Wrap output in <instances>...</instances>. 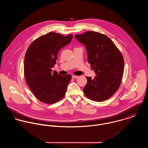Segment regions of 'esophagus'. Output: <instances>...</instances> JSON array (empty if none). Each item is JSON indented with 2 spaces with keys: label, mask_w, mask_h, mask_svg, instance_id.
I'll return each instance as SVG.
<instances>
[{
  "label": "esophagus",
  "mask_w": 148,
  "mask_h": 148,
  "mask_svg": "<svg viewBox=\"0 0 148 148\" xmlns=\"http://www.w3.org/2000/svg\"><path fill=\"white\" fill-rule=\"evenodd\" d=\"M72 79H75L78 78V77H79V76H76V75H72Z\"/></svg>",
  "instance_id": "obj_1"
}]
</instances>
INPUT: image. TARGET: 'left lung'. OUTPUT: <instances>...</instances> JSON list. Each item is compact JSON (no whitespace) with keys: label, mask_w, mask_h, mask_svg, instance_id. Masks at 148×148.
I'll use <instances>...</instances> for the list:
<instances>
[{"label":"left lung","mask_w":148,"mask_h":148,"mask_svg":"<svg viewBox=\"0 0 148 148\" xmlns=\"http://www.w3.org/2000/svg\"><path fill=\"white\" fill-rule=\"evenodd\" d=\"M75 38L85 46L88 63L96 75L93 79L86 77L85 95L95 101H105L120 86L124 65L123 56L113 42L104 34L89 31L76 35Z\"/></svg>","instance_id":"obj_1"}]
</instances>
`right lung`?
Returning a JSON list of instances; mask_svg holds the SVG:
<instances>
[{
    "label": "right lung",
    "mask_w": 148,
    "mask_h": 148,
    "mask_svg": "<svg viewBox=\"0 0 148 148\" xmlns=\"http://www.w3.org/2000/svg\"><path fill=\"white\" fill-rule=\"evenodd\" d=\"M72 37L50 32L35 40L27 50L25 79L35 96L44 103H55L65 94L71 75L61 76L51 68L56 63L59 50L71 42Z\"/></svg>",
    "instance_id": "add662e5"
}]
</instances>
